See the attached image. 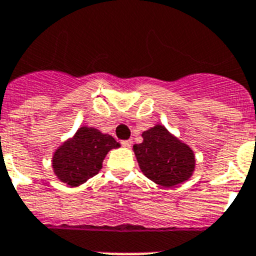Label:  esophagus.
<instances>
[{
  "mask_svg": "<svg viewBox=\"0 0 256 256\" xmlns=\"http://www.w3.org/2000/svg\"><path fill=\"white\" fill-rule=\"evenodd\" d=\"M121 144L124 146H125V148H130V146H131V140H122Z\"/></svg>",
  "mask_w": 256,
  "mask_h": 256,
  "instance_id": "34e87169",
  "label": "esophagus"
}]
</instances>
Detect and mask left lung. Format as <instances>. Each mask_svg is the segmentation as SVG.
<instances>
[{"label":"left lung","mask_w":256,"mask_h":256,"mask_svg":"<svg viewBox=\"0 0 256 256\" xmlns=\"http://www.w3.org/2000/svg\"><path fill=\"white\" fill-rule=\"evenodd\" d=\"M143 142L132 146L142 172L148 179L170 188L193 175L196 158L192 148L179 140L164 125L144 131Z\"/></svg>","instance_id":"1"}]
</instances>
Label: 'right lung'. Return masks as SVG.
I'll list each match as a JSON object with an SVG mask.
<instances>
[{
  "mask_svg": "<svg viewBox=\"0 0 256 256\" xmlns=\"http://www.w3.org/2000/svg\"><path fill=\"white\" fill-rule=\"evenodd\" d=\"M120 143L110 134L95 128L81 126L72 138L64 142L52 154V170L66 186H78L96 175L106 153Z\"/></svg>",
  "mask_w": 256,
  "mask_h": 256,
  "instance_id": "add662e5",
  "label": "right lung"
}]
</instances>
